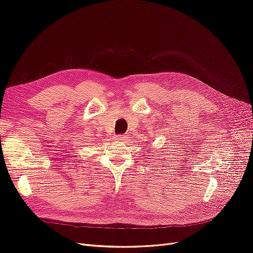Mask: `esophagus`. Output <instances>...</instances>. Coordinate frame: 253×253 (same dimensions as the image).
Masks as SVG:
<instances>
[{
	"instance_id": "1",
	"label": "esophagus",
	"mask_w": 253,
	"mask_h": 253,
	"mask_svg": "<svg viewBox=\"0 0 253 253\" xmlns=\"http://www.w3.org/2000/svg\"><path fill=\"white\" fill-rule=\"evenodd\" d=\"M126 138H127V136L125 134H118L116 136V139H118V140H126Z\"/></svg>"
}]
</instances>
